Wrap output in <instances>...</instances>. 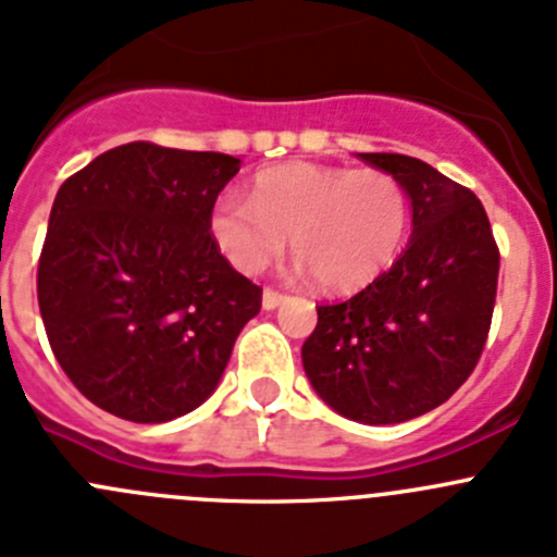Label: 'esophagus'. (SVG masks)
<instances>
[{"label":"esophagus","mask_w":557,"mask_h":557,"mask_svg":"<svg viewBox=\"0 0 557 557\" xmlns=\"http://www.w3.org/2000/svg\"><path fill=\"white\" fill-rule=\"evenodd\" d=\"M282 304H284L282 293H275V289H264V293H262V309H264V312H273V309H278Z\"/></svg>","instance_id":"obj_1"}]
</instances>
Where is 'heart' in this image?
Returning <instances> with one entry per match:
<instances>
[{"label":"heart","instance_id":"heart-1","mask_svg":"<svg viewBox=\"0 0 557 557\" xmlns=\"http://www.w3.org/2000/svg\"><path fill=\"white\" fill-rule=\"evenodd\" d=\"M207 226L239 273L268 268L289 234L298 270H309L323 289L345 293L370 284L397 257L408 198L392 173L375 168L287 162L253 178L251 201L223 193Z\"/></svg>","mask_w":557,"mask_h":557}]
</instances>
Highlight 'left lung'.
<instances>
[{"label": "left lung", "mask_w": 557, "mask_h": 557, "mask_svg": "<svg viewBox=\"0 0 557 557\" xmlns=\"http://www.w3.org/2000/svg\"><path fill=\"white\" fill-rule=\"evenodd\" d=\"M411 201V239L386 273L318 306L300 359L336 414L397 425L442 406L475 370L492 325L499 251L467 187L406 154H359Z\"/></svg>", "instance_id": "1"}]
</instances>
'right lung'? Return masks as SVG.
Returning <instances> with one entry per match:
<instances>
[{"mask_svg": "<svg viewBox=\"0 0 557 557\" xmlns=\"http://www.w3.org/2000/svg\"><path fill=\"white\" fill-rule=\"evenodd\" d=\"M237 157L126 143L65 178L38 264L46 336L71 384L110 414L168 422L221 384L262 289L209 237Z\"/></svg>", "mask_w": 557, "mask_h": 557, "instance_id": "right-lung-1", "label": "right lung"}]
</instances>
